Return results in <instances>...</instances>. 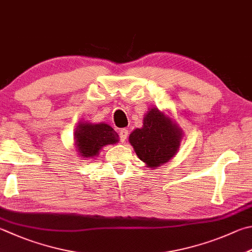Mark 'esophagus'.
<instances>
[{"mask_svg":"<svg viewBox=\"0 0 252 252\" xmlns=\"http://www.w3.org/2000/svg\"><path fill=\"white\" fill-rule=\"evenodd\" d=\"M120 137H121V141L125 142V140L128 137V129H126V128H122L120 130Z\"/></svg>","mask_w":252,"mask_h":252,"instance_id":"1","label":"esophagus"}]
</instances>
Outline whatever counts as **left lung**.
<instances>
[{"mask_svg":"<svg viewBox=\"0 0 252 252\" xmlns=\"http://www.w3.org/2000/svg\"><path fill=\"white\" fill-rule=\"evenodd\" d=\"M141 128L129 135V144L138 158L150 169L165 164L177 155L183 138V131L175 121L158 107L144 115Z\"/></svg>","mask_w":252,"mask_h":252,"instance_id":"obj_1","label":"left lung"}]
</instances>
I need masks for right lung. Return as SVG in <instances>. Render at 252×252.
<instances>
[{
	"mask_svg": "<svg viewBox=\"0 0 252 252\" xmlns=\"http://www.w3.org/2000/svg\"><path fill=\"white\" fill-rule=\"evenodd\" d=\"M120 141V136L108 124L90 122L79 123L74 130V147L77 154L83 158L96 157L103 147Z\"/></svg>",
	"mask_w": 252,
	"mask_h": 252,
	"instance_id": "add662e5",
	"label": "right lung"
}]
</instances>
